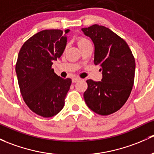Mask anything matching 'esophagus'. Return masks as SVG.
Segmentation results:
<instances>
[{
	"label": "esophagus",
	"instance_id": "34e87169",
	"mask_svg": "<svg viewBox=\"0 0 154 154\" xmlns=\"http://www.w3.org/2000/svg\"><path fill=\"white\" fill-rule=\"evenodd\" d=\"M80 80V79L78 78V77H74V78H72V82H77Z\"/></svg>",
	"mask_w": 154,
	"mask_h": 154
}]
</instances>
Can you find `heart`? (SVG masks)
Masks as SVG:
<instances>
[{
  "mask_svg": "<svg viewBox=\"0 0 154 154\" xmlns=\"http://www.w3.org/2000/svg\"><path fill=\"white\" fill-rule=\"evenodd\" d=\"M88 42H89V40H88L87 39L83 38H78V40H77V43H78L79 46H82V45L85 44V43H88Z\"/></svg>",
  "mask_w": 154,
  "mask_h": 154,
  "instance_id": "heart-1",
  "label": "heart"
}]
</instances>
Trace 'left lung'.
I'll return each instance as SVG.
<instances>
[{
  "label": "left lung",
  "mask_w": 154,
  "mask_h": 154,
  "mask_svg": "<svg viewBox=\"0 0 154 154\" xmlns=\"http://www.w3.org/2000/svg\"><path fill=\"white\" fill-rule=\"evenodd\" d=\"M94 45L95 65L101 66V81L87 80L84 100L91 111L109 115L120 109L131 92L135 74V60L123 39L108 28L97 24L82 28Z\"/></svg>",
  "instance_id": "8db88e82"
}]
</instances>
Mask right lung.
Returning <instances> with one entry per match:
<instances>
[{
	"label": "right lung",
	"mask_w": 154,
	"mask_h": 154,
	"mask_svg": "<svg viewBox=\"0 0 154 154\" xmlns=\"http://www.w3.org/2000/svg\"><path fill=\"white\" fill-rule=\"evenodd\" d=\"M69 31L39 32L19 51L15 71L20 93L27 106L43 117H51L63 109L72 84L71 79L59 77L51 69L53 60L63 53Z\"/></svg>",
	"instance_id": "add662e5"
}]
</instances>
